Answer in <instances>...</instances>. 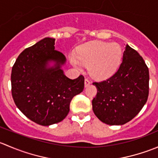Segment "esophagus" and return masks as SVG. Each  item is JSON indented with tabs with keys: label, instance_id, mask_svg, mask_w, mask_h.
<instances>
[{
	"label": "esophagus",
	"instance_id": "obj_1",
	"mask_svg": "<svg viewBox=\"0 0 158 158\" xmlns=\"http://www.w3.org/2000/svg\"><path fill=\"white\" fill-rule=\"evenodd\" d=\"M90 84H91L90 81H89L88 79H85V87H88Z\"/></svg>",
	"mask_w": 158,
	"mask_h": 158
}]
</instances>
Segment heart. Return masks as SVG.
Instances as JSON below:
<instances>
[{
  "mask_svg": "<svg viewBox=\"0 0 158 158\" xmlns=\"http://www.w3.org/2000/svg\"><path fill=\"white\" fill-rule=\"evenodd\" d=\"M122 58L121 46L115 42L93 41L78 49L76 56H70L72 64L80 69L88 66L89 73L94 79L102 80L111 77L118 69Z\"/></svg>",
  "mask_w": 158,
  "mask_h": 158,
  "instance_id": "heart-1",
  "label": "heart"
}]
</instances>
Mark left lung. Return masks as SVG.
Masks as SVG:
<instances>
[{
  "label": "left lung",
  "mask_w": 158,
  "mask_h": 158,
  "mask_svg": "<svg viewBox=\"0 0 158 158\" xmlns=\"http://www.w3.org/2000/svg\"><path fill=\"white\" fill-rule=\"evenodd\" d=\"M97 95L92 100L96 117L109 125H122L133 119L148 100L149 71L142 57L127 44L122 62L112 76L93 82Z\"/></svg>",
  "instance_id": "1"
}]
</instances>
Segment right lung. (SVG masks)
<instances>
[{
    "instance_id": "1",
    "label": "right lung",
    "mask_w": 158,
    "mask_h": 158,
    "mask_svg": "<svg viewBox=\"0 0 158 158\" xmlns=\"http://www.w3.org/2000/svg\"><path fill=\"white\" fill-rule=\"evenodd\" d=\"M55 39L46 37L19 55L11 72L16 106L28 118L44 126L63 121L70 102L84 89V77L70 79L63 72L66 59L55 50Z\"/></svg>"
}]
</instances>
